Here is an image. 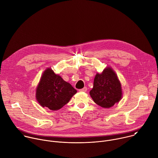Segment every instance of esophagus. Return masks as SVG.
<instances>
[{"mask_svg":"<svg viewBox=\"0 0 158 158\" xmlns=\"http://www.w3.org/2000/svg\"><path fill=\"white\" fill-rule=\"evenodd\" d=\"M87 90V88L86 87H84V88L79 89V91L80 92H86Z\"/></svg>","mask_w":158,"mask_h":158,"instance_id":"esophagus-1","label":"esophagus"}]
</instances>
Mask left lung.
<instances>
[{"label": "left lung", "mask_w": 158, "mask_h": 158, "mask_svg": "<svg viewBox=\"0 0 158 158\" xmlns=\"http://www.w3.org/2000/svg\"><path fill=\"white\" fill-rule=\"evenodd\" d=\"M89 93L95 103L105 108L113 106L121 100V83L111 68L107 67L101 74H96L93 88Z\"/></svg>", "instance_id": "1"}]
</instances>
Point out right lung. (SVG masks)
<instances>
[{"label":"right lung","instance_id":"add662e5","mask_svg":"<svg viewBox=\"0 0 158 158\" xmlns=\"http://www.w3.org/2000/svg\"><path fill=\"white\" fill-rule=\"evenodd\" d=\"M77 93L76 90L51 69L44 71L36 89V99L42 107L52 110L62 108Z\"/></svg>","mask_w":158,"mask_h":158}]
</instances>
